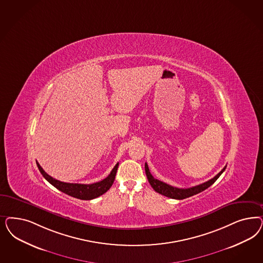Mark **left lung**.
Masks as SVG:
<instances>
[{"label":"left lung","instance_id":"1","mask_svg":"<svg viewBox=\"0 0 263 263\" xmlns=\"http://www.w3.org/2000/svg\"><path fill=\"white\" fill-rule=\"evenodd\" d=\"M226 168H227V166H224L222 170H220V172L214 178L210 179L209 181L205 182L203 184L192 186V187H187V189H179V187L170 186L168 184H166L164 182H161L158 179L154 178L150 170H149L148 164L145 162V172H146V175H147V179H148V181H149V183L152 186L153 189L157 193L164 195V196L170 197V198H173V199H184L186 197H190V196H193V195L203 192L204 190L208 189L209 186L216 182V180L220 177L221 173L226 170Z\"/></svg>","mask_w":263,"mask_h":263}]
</instances>
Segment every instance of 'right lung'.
<instances>
[{"instance_id": "obj_1", "label": "right lung", "mask_w": 263, "mask_h": 263, "mask_svg": "<svg viewBox=\"0 0 263 263\" xmlns=\"http://www.w3.org/2000/svg\"><path fill=\"white\" fill-rule=\"evenodd\" d=\"M36 165L41 171V173L43 174V177L46 179L52 186H55L61 192L70 195L72 197L78 198V199L91 200V199H93L96 197H99L100 195H103L104 193H106L110 189V186H112V184L115 180L119 163H117L114 166V168L111 170L110 174L106 178L103 179L100 182H97V183H93V184H89V185L61 182L59 180H56V179L51 177L50 175H48L43 170V167L40 165V163L37 161H36Z\"/></svg>"}]
</instances>
